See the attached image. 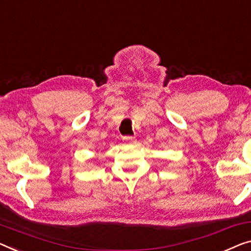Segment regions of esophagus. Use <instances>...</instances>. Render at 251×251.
<instances>
[{
	"instance_id": "esophagus-1",
	"label": "esophagus",
	"mask_w": 251,
	"mask_h": 251,
	"mask_svg": "<svg viewBox=\"0 0 251 251\" xmlns=\"http://www.w3.org/2000/svg\"><path fill=\"white\" fill-rule=\"evenodd\" d=\"M123 140H124L126 144H134L136 142L135 137H133V136H125L124 138H123Z\"/></svg>"
}]
</instances>
